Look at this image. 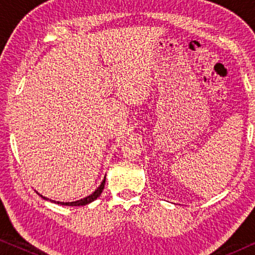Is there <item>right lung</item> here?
<instances>
[{
    "mask_svg": "<svg viewBox=\"0 0 255 255\" xmlns=\"http://www.w3.org/2000/svg\"><path fill=\"white\" fill-rule=\"evenodd\" d=\"M104 184H106V177H104L102 182H101L100 186L97 187V189H96L95 191H94L93 194H90L89 196H87V197H85V198H82V200H79V201H75V202H59V201L57 202V201L48 200L47 197L43 196V195H40L39 193H38V195H39V196H40L41 198H44V200H46V201H51V202H53V203L61 204V205H68V207H80V205H87V204L92 203V202H93V201H95L97 197H100V195L102 194V191H103V189H104Z\"/></svg>",
    "mask_w": 255,
    "mask_h": 255,
    "instance_id": "add662e5",
    "label": "right lung"
}]
</instances>
